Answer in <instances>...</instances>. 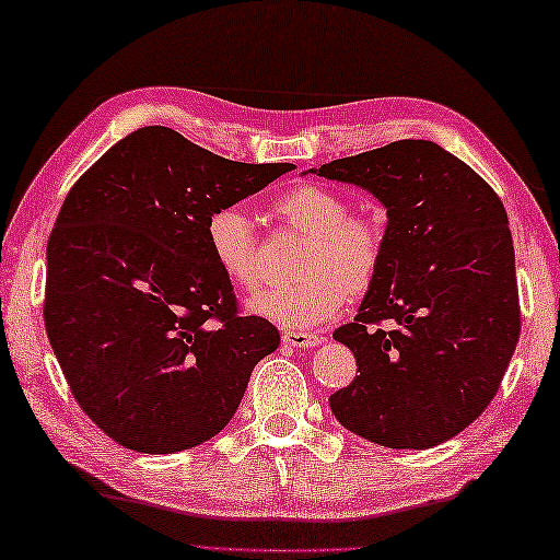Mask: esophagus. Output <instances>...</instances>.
Listing matches in <instances>:
<instances>
[{
	"instance_id": "34e87169",
	"label": "esophagus",
	"mask_w": 560,
	"mask_h": 560,
	"mask_svg": "<svg viewBox=\"0 0 560 560\" xmlns=\"http://www.w3.org/2000/svg\"><path fill=\"white\" fill-rule=\"evenodd\" d=\"M282 345L288 347H317L323 345V337L313 332H298V329H288L282 332Z\"/></svg>"
}]
</instances>
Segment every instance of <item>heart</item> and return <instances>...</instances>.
I'll return each mask as SVG.
<instances>
[{
  "instance_id": "obj_1",
  "label": "heart",
  "mask_w": 560,
  "mask_h": 560,
  "mask_svg": "<svg viewBox=\"0 0 560 560\" xmlns=\"http://www.w3.org/2000/svg\"><path fill=\"white\" fill-rule=\"evenodd\" d=\"M275 215L305 235L295 272L298 282L262 290L247 300L253 315L290 329H313L340 313L377 280L384 258V225L377 215L350 213L337 190L298 183L272 203ZM206 241L215 265L235 288L260 285L258 243L241 208H218L206 220Z\"/></svg>"
}]
</instances>
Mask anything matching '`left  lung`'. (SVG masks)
<instances>
[{
	"label": "left lung",
	"mask_w": 560,
	"mask_h": 560,
	"mask_svg": "<svg viewBox=\"0 0 560 560\" xmlns=\"http://www.w3.org/2000/svg\"><path fill=\"white\" fill-rule=\"evenodd\" d=\"M313 173L387 208L377 280L354 323L332 335L360 372L329 397L332 415L389 448L448 442L497 397L521 332L501 198L432 141H394Z\"/></svg>",
	"instance_id": "left-lung-1"
}]
</instances>
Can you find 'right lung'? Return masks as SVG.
<instances>
[{
	"label": "right lung",
	"mask_w": 560,
	"mask_h": 560,
	"mask_svg": "<svg viewBox=\"0 0 560 560\" xmlns=\"http://www.w3.org/2000/svg\"><path fill=\"white\" fill-rule=\"evenodd\" d=\"M292 168L145 126L73 183L47 245L44 325L73 399L114 442L173 454L233 419L280 335L237 313L206 220Z\"/></svg>",
	"instance_id": "add662e5"
}]
</instances>
